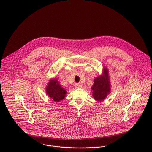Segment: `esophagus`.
I'll return each mask as SVG.
<instances>
[{"instance_id":"obj_1","label":"esophagus","mask_w":152,"mask_h":152,"mask_svg":"<svg viewBox=\"0 0 152 152\" xmlns=\"http://www.w3.org/2000/svg\"><path fill=\"white\" fill-rule=\"evenodd\" d=\"M75 87H76V88H81V87H82V85H81L80 83H75Z\"/></svg>"}]
</instances>
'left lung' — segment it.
Masks as SVG:
<instances>
[{
  "instance_id": "8db88e82",
  "label": "left lung",
  "mask_w": 152,
  "mask_h": 152,
  "mask_svg": "<svg viewBox=\"0 0 152 152\" xmlns=\"http://www.w3.org/2000/svg\"><path fill=\"white\" fill-rule=\"evenodd\" d=\"M91 89L93 90L94 98L98 102H102L110 93V83L108 70L106 67L103 69L102 75L94 79V83Z\"/></svg>"
}]
</instances>
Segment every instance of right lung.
<instances>
[{
	"instance_id": "1",
	"label": "right lung",
	"mask_w": 152,
	"mask_h": 152,
	"mask_svg": "<svg viewBox=\"0 0 152 152\" xmlns=\"http://www.w3.org/2000/svg\"><path fill=\"white\" fill-rule=\"evenodd\" d=\"M46 92L54 102H59L63 100L66 94V91L61 87L57 79L50 80L46 87Z\"/></svg>"
}]
</instances>
